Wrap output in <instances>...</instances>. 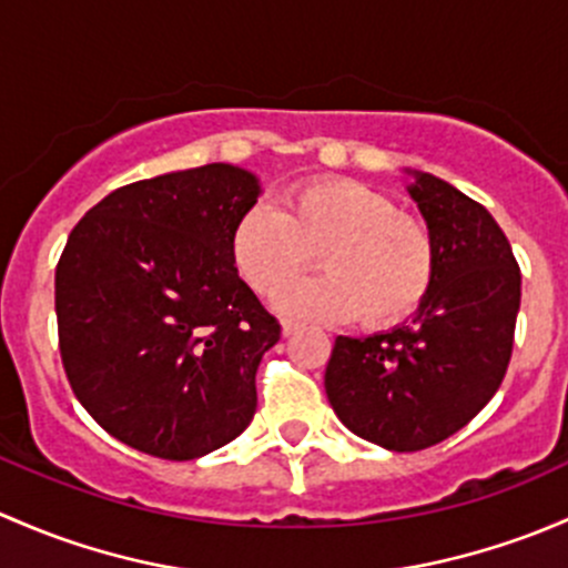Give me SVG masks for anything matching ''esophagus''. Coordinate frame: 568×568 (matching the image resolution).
<instances>
[{"label":"esophagus","mask_w":568,"mask_h":568,"mask_svg":"<svg viewBox=\"0 0 568 568\" xmlns=\"http://www.w3.org/2000/svg\"><path fill=\"white\" fill-rule=\"evenodd\" d=\"M297 327H301V325L292 323V320H284V323H282V333H284V336H292V333H295Z\"/></svg>","instance_id":"obj_1"}]
</instances>
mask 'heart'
I'll list each match as a JSON object with an SVG mask.
<instances>
[{
  "instance_id": "1",
  "label": "heart",
  "mask_w": 568,
  "mask_h": 568,
  "mask_svg": "<svg viewBox=\"0 0 568 568\" xmlns=\"http://www.w3.org/2000/svg\"><path fill=\"white\" fill-rule=\"evenodd\" d=\"M314 253L326 276L284 286L282 314L317 323L364 314L372 325H394L418 312L435 282L429 230L358 180L308 183L278 210L256 204L232 226V265L260 295L276 292Z\"/></svg>"
}]
</instances>
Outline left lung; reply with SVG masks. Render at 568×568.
<instances>
[{
  "mask_svg": "<svg viewBox=\"0 0 568 568\" xmlns=\"http://www.w3.org/2000/svg\"><path fill=\"white\" fill-rule=\"evenodd\" d=\"M402 174L435 241V282L407 323L336 338L325 394L353 435L420 452L459 432L500 388L523 276L487 207L429 172Z\"/></svg>",
  "mask_w": 568,
  "mask_h": 568,
  "instance_id": "left-lung-1",
  "label": "left lung"
}]
</instances>
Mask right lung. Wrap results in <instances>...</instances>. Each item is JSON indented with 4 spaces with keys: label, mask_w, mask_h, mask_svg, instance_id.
I'll use <instances>...</instances> for the list:
<instances>
[{
    "label": "right lung",
    "mask_w": 568,
    "mask_h": 568,
    "mask_svg": "<svg viewBox=\"0 0 568 568\" xmlns=\"http://www.w3.org/2000/svg\"><path fill=\"white\" fill-rule=\"evenodd\" d=\"M262 183L232 163L111 191L70 232L57 325L70 388L125 446L185 462L256 413V366L282 325L237 276L235 221Z\"/></svg>",
    "instance_id": "right-lung-1"
}]
</instances>
